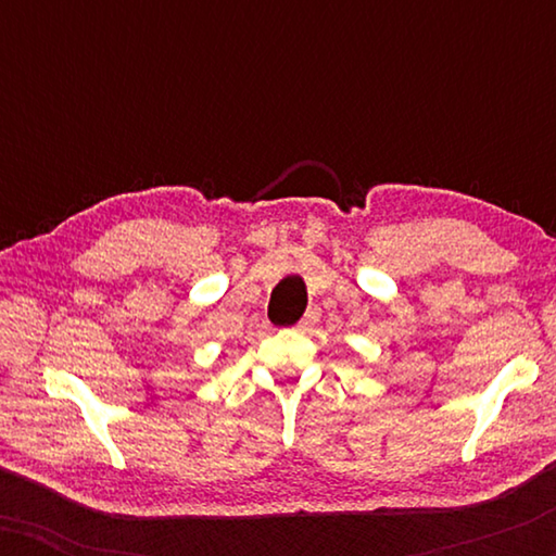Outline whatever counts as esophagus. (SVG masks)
I'll use <instances>...</instances> for the list:
<instances>
[{
    "mask_svg": "<svg viewBox=\"0 0 556 556\" xmlns=\"http://www.w3.org/2000/svg\"><path fill=\"white\" fill-rule=\"evenodd\" d=\"M316 318H318V311H316V308H308V311H306V316L301 318V321H299V326H295V329H299V331H306L308 326H314V324H316Z\"/></svg>",
    "mask_w": 556,
    "mask_h": 556,
    "instance_id": "obj_1",
    "label": "esophagus"
}]
</instances>
